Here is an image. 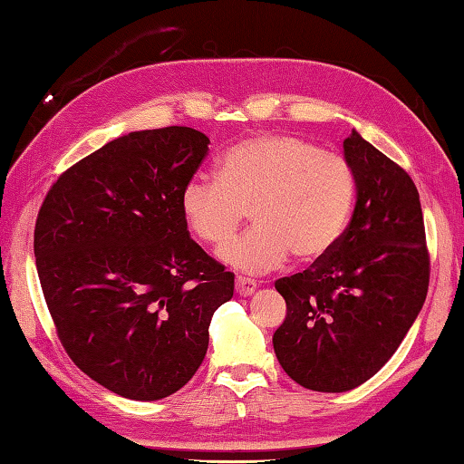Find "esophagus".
Wrapping results in <instances>:
<instances>
[{"label": "esophagus", "mask_w": 464, "mask_h": 464, "mask_svg": "<svg viewBox=\"0 0 464 464\" xmlns=\"http://www.w3.org/2000/svg\"><path fill=\"white\" fill-rule=\"evenodd\" d=\"M254 290H256V282H254L252 278L236 276V292H238L240 296H250Z\"/></svg>", "instance_id": "1"}]
</instances>
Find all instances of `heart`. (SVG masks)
I'll use <instances>...</instances> for the list:
<instances>
[{"label": "heart", "instance_id": "1", "mask_svg": "<svg viewBox=\"0 0 464 464\" xmlns=\"http://www.w3.org/2000/svg\"><path fill=\"white\" fill-rule=\"evenodd\" d=\"M356 178L336 152L290 134H262L232 146L218 162V178L196 176L179 194L188 230L220 248L250 210L254 226L222 250L242 272H266L290 252L314 262L334 248L351 216Z\"/></svg>", "mask_w": 464, "mask_h": 464}]
</instances>
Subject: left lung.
Segmentation results:
<instances>
[{"instance_id": "left-lung-1", "label": "left lung", "mask_w": 464, "mask_h": 464, "mask_svg": "<svg viewBox=\"0 0 464 464\" xmlns=\"http://www.w3.org/2000/svg\"><path fill=\"white\" fill-rule=\"evenodd\" d=\"M344 156L358 188L351 224L326 256L274 282L286 300L274 353L292 381L318 392L353 391L389 362L430 278L412 178L356 131Z\"/></svg>"}]
</instances>
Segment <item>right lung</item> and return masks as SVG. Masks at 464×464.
Masks as SVG:
<instances>
[{
  "label": "right lung",
  "mask_w": 464,
  "mask_h": 464,
  "mask_svg": "<svg viewBox=\"0 0 464 464\" xmlns=\"http://www.w3.org/2000/svg\"><path fill=\"white\" fill-rule=\"evenodd\" d=\"M202 131H131L60 174L34 254L55 333L92 381L160 401L190 381L234 274L188 232L179 194L208 152Z\"/></svg>",
  "instance_id": "obj_1"
}]
</instances>
